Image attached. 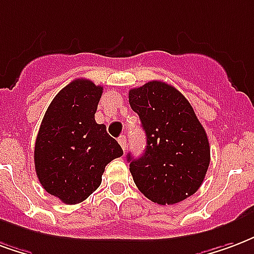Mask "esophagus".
<instances>
[{"label": "esophagus", "mask_w": 254, "mask_h": 254, "mask_svg": "<svg viewBox=\"0 0 254 254\" xmlns=\"http://www.w3.org/2000/svg\"><path fill=\"white\" fill-rule=\"evenodd\" d=\"M118 142H120V145H121L122 149L125 151V149H127V137L120 136V137H118Z\"/></svg>", "instance_id": "obj_1"}]
</instances>
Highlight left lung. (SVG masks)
Wrapping results in <instances>:
<instances>
[{
    "instance_id": "obj_1",
    "label": "left lung",
    "mask_w": 254,
    "mask_h": 254,
    "mask_svg": "<svg viewBox=\"0 0 254 254\" xmlns=\"http://www.w3.org/2000/svg\"><path fill=\"white\" fill-rule=\"evenodd\" d=\"M129 103L146 136L141 157L127 155L137 189L157 204L179 203L195 194L210 164V144L192 106L160 80L130 90Z\"/></svg>"
}]
</instances>
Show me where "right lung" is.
I'll use <instances>...</instances> for the list:
<instances>
[{
    "label": "right lung",
    "instance_id": "add662e5",
    "mask_svg": "<svg viewBox=\"0 0 254 254\" xmlns=\"http://www.w3.org/2000/svg\"><path fill=\"white\" fill-rule=\"evenodd\" d=\"M102 87L75 79L52 99L35 142V170L47 192L63 203L89 198L102 182L105 167L122 148L95 122Z\"/></svg>",
    "mask_w": 254,
    "mask_h": 254
}]
</instances>
